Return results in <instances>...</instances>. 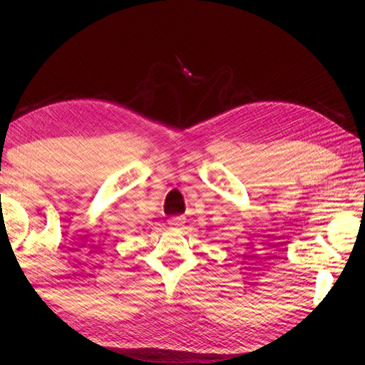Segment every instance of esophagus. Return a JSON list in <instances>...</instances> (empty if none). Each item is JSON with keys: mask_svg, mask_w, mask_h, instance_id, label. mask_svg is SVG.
<instances>
[{"mask_svg": "<svg viewBox=\"0 0 365 365\" xmlns=\"http://www.w3.org/2000/svg\"><path fill=\"white\" fill-rule=\"evenodd\" d=\"M185 224V217L184 216H175L169 219V225L173 228H181Z\"/></svg>", "mask_w": 365, "mask_h": 365, "instance_id": "1", "label": "esophagus"}]
</instances>
